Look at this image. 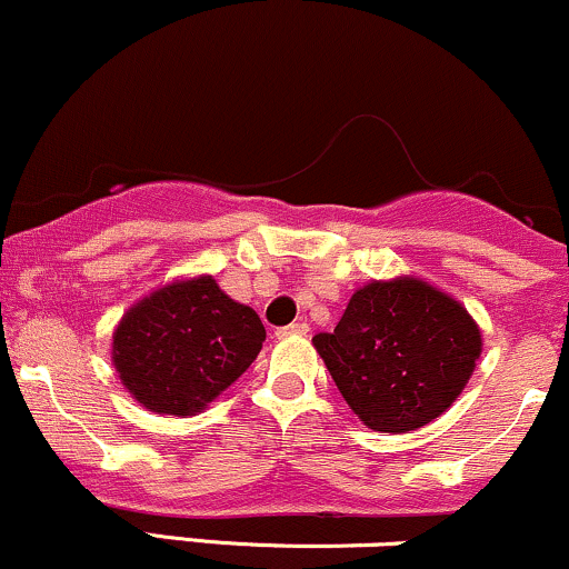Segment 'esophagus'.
Instances as JSON below:
<instances>
[{"mask_svg": "<svg viewBox=\"0 0 569 569\" xmlns=\"http://www.w3.org/2000/svg\"><path fill=\"white\" fill-rule=\"evenodd\" d=\"M307 331H310V326L305 321H297L291 326H283V329H278V339H286V337H307Z\"/></svg>", "mask_w": 569, "mask_h": 569, "instance_id": "obj_1", "label": "esophagus"}]
</instances>
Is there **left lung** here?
<instances>
[{
	"instance_id": "8db88e82",
	"label": "left lung",
	"mask_w": 569,
	"mask_h": 569,
	"mask_svg": "<svg viewBox=\"0 0 569 569\" xmlns=\"http://www.w3.org/2000/svg\"><path fill=\"white\" fill-rule=\"evenodd\" d=\"M312 345L363 426L407 433L452 407L485 342L455 297L398 276L356 289L335 331H321Z\"/></svg>"
}]
</instances>
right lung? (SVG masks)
<instances>
[{"instance_id": "right-lung-1", "label": "right lung", "mask_w": 569, "mask_h": 569, "mask_svg": "<svg viewBox=\"0 0 569 569\" xmlns=\"http://www.w3.org/2000/svg\"><path fill=\"white\" fill-rule=\"evenodd\" d=\"M264 337L257 312L213 276L179 278L128 307L112 335V363L143 409L192 417L251 367Z\"/></svg>"}]
</instances>
